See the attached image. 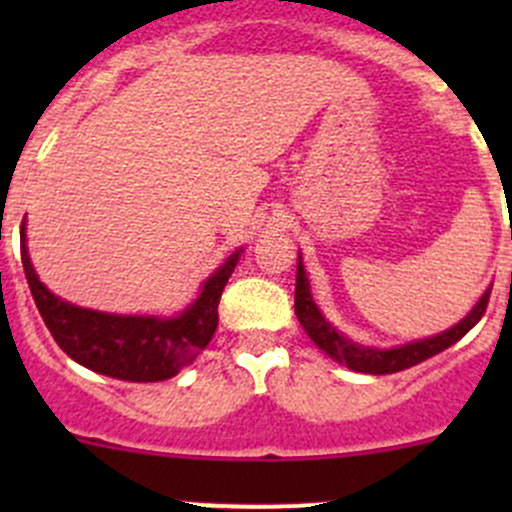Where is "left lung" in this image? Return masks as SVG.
<instances>
[{
    "label": "left lung",
    "mask_w": 512,
    "mask_h": 512,
    "mask_svg": "<svg viewBox=\"0 0 512 512\" xmlns=\"http://www.w3.org/2000/svg\"><path fill=\"white\" fill-rule=\"evenodd\" d=\"M490 299V287L485 289L483 297L478 299L476 307L456 324V327L446 329V332L436 334V337L421 339V342L404 344V347L394 349H369L354 344L352 339L342 337L327 319L322 317L317 304L312 302V292H309L307 272H304L302 257L297 262V287H294V314H297L299 324L304 327V332L309 334L314 344L322 349L324 354H329L332 359H337L339 364L349 366L352 371H361V374H396V371H404L409 366L421 364V361L431 359L443 349H448L451 344H456L458 339L466 337L473 327L480 322V317L485 314Z\"/></svg>",
    "instance_id": "1"
}]
</instances>
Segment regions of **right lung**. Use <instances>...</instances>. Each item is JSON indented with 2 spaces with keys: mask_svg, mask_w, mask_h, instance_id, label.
Returning <instances> with one entry per match:
<instances>
[{
  "mask_svg": "<svg viewBox=\"0 0 512 512\" xmlns=\"http://www.w3.org/2000/svg\"><path fill=\"white\" fill-rule=\"evenodd\" d=\"M240 260V250L205 280L200 297L178 317H121L94 312L54 297L36 277L22 223V265L41 319L54 342L74 361L123 381H165L178 374L213 339L218 304Z\"/></svg>",
  "mask_w": 512,
  "mask_h": 512,
  "instance_id": "add662e5",
  "label": "right lung"
}]
</instances>
